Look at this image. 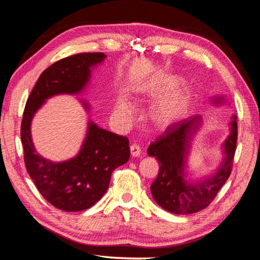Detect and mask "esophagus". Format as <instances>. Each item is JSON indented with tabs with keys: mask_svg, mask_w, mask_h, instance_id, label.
Returning a JSON list of instances; mask_svg holds the SVG:
<instances>
[{
	"mask_svg": "<svg viewBox=\"0 0 260 260\" xmlns=\"http://www.w3.org/2000/svg\"><path fill=\"white\" fill-rule=\"evenodd\" d=\"M130 154L132 157H138L141 155V148L137 144H132L130 146Z\"/></svg>",
	"mask_w": 260,
	"mask_h": 260,
	"instance_id": "34e87169",
	"label": "esophagus"
}]
</instances>
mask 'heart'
<instances>
[{"label":"heart","mask_w":260,"mask_h":260,"mask_svg":"<svg viewBox=\"0 0 260 260\" xmlns=\"http://www.w3.org/2000/svg\"><path fill=\"white\" fill-rule=\"evenodd\" d=\"M179 78L174 76H166L159 80L144 83L138 89L137 93L140 96L158 99L167 95L179 84ZM191 101V92L186 86L171 93L170 95L161 99L155 105L152 117L156 124L160 127H169L174 124L186 113ZM135 106L131 102L122 96L116 100L114 106V114L117 119L121 122H129L135 116Z\"/></svg>","instance_id":"obj_1"}]
</instances>
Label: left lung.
<instances>
[{
  "label": "left lung",
  "instance_id": "1",
  "mask_svg": "<svg viewBox=\"0 0 260 260\" xmlns=\"http://www.w3.org/2000/svg\"><path fill=\"white\" fill-rule=\"evenodd\" d=\"M210 102L217 107L229 104L223 95L212 96ZM202 125V116L186 118L170 125L147 148V155L159 162L158 176L151 185L152 196L161 208L171 214L188 215L206 208L230 177L238 140L235 115L229 122V136L221 144L222 159L216 170L205 177H188L193 176L188 170L193 141Z\"/></svg>",
  "mask_w": 260,
  "mask_h": 260
}]
</instances>
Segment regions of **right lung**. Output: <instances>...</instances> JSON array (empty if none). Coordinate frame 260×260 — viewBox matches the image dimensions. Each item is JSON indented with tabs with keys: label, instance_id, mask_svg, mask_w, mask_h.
Returning <instances> with one entry per match:
<instances>
[{
	"label": "right lung",
	"instance_id": "obj_1",
	"mask_svg": "<svg viewBox=\"0 0 260 260\" xmlns=\"http://www.w3.org/2000/svg\"><path fill=\"white\" fill-rule=\"evenodd\" d=\"M106 57L104 53H81L56 61L41 74L23 112L20 138L28 174L43 198L65 211L88 209L103 198L112 172L129 159V140L100 128L89 118L78 153L67 160L53 161L37 152L31 123L49 99L83 93L90 84L93 70ZM78 100L89 114V102Z\"/></svg>",
	"mask_w": 260,
	"mask_h": 260
}]
</instances>
